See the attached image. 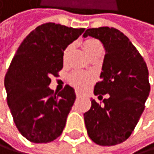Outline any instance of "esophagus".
<instances>
[{
  "label": "esophagus",
  "instance_id": "obj_1",
  "mask_svg": "<svg viewBox=\"0 0 154 154\" xmlns=\"http://www.w3.org/2000/svg\"><path fill=\"white\" fill-rule=\"evenodd\" d=\"M75 96H76V97H81V94H80L79 92H75Z\"/></svg>",
  "mask_w": 154,
  "mask_h": 154
}]
</instances>
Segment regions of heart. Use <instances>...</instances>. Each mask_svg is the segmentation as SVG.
<instances>
[{
	"instance_id": "1",
	"label": "heart",
	"mask_w": 154,
	"mask_h": 154,
	"mask_svg": "<svg viewBox=\"0 0 154 154\" xmlns=\"http://www.w3.org/2000/svg\"><path fill=\"white\" fill-rule=\"evenodd\" d=\"M82 45H83L87 54L91 57L94 54H97V52L102 51V45H101L100 42L96 38H87L82 42ZM72 47H73L72 44H69L68 46H66V48L64 49L62 53V60L64 62L67 60L70 52L72 50ZM93 79L94 78L91 74L80 72V71H75V72H73L69 76V80L71 82V84L75 86L76 89H79V90H84V89H86L92 83Z\"/></svg>"
}]
</instances>
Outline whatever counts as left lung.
<instances>
[{
    "label": "left lung",
    "instance_id": "8db88e82",
    "mask_svg": "<svg viewBox=\"0 0 154 154\" xmlns=\"http://www.w3.org/2000/svg\"><path fill=\"white\" fill-rule=\"evenodd\" d=\"M102 42L104 57L101 80L94 86L96 96L109 94L100 105L92 99L84 113L89 137L100 146H113L127 140L145 109L150 86L147 64L122 32L113 27L87 29L83 37Z\"/></svg>",
    "mask_w": 154,
    "mask_h": 154
}]
</instances>
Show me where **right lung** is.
<instances>
[{
  "instance_id": "right-lung-1",
  "label": "right lung",
  "mask_w": 154,
  "mask_h": 154,
  "mask_svg": "<svg viewBox=\"0 0 154 154\" xmlns=\"http://www.w3.org/2000/svg\"><path fill=\"white\" fill-rule=\"evenodd\" d=\"M84 28L47 23L30 32L20 43L5 78L7 104L20 133L33 143H49L62 134L75 100L66 85L54 94L51 75L63 67L62 53Z\"/></svg>"
}]
</instances>
